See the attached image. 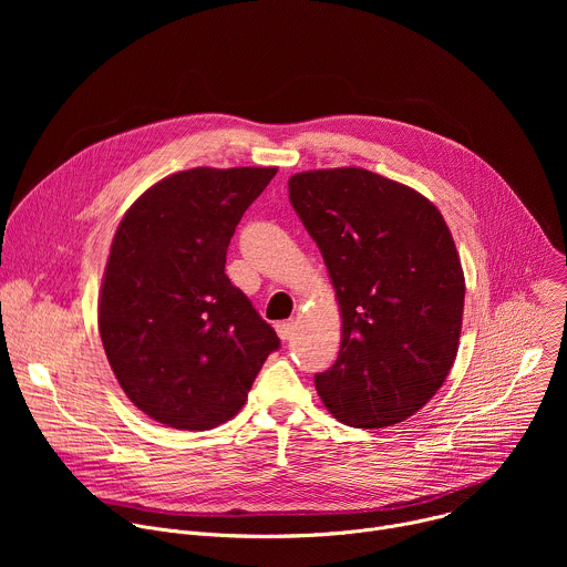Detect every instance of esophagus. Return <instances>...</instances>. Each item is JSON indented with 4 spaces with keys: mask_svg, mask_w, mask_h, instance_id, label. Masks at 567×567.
Masks as SVG:
<instances>
[{
    "mask_svg": "<svg viewBox=\"0 0 567 567\" xmlns=\"http://www.w3.org/2000/svg\"><path fill=\"white\" fill-rule=\"evenodd\" d=\"M276 332H278V337L282 341H289L296 334V322L293 320H282V322H278V326H276Z\"/></svg>",
    "mask_w": 567,
    "mask_h": 567,
    "instance_id": "obj_1",
    "label": "esophagus"
}]
</instances>
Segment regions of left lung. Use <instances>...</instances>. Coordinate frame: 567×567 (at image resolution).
Instances as JSON below:
<instances>
[{
	"label": "left lung",
	"mask_w": 567,
	"mask_h": 567,
	"mask_svg": "<svg viewBox=\"0 0 567 567\" xmlns=\"http://www.w3.org/2000/svg\"><path fill=\"white\" fill-rule=\"evenodd\" d=\"M289 202L343 316L339 359L313 377L322 403L357 429L409 420L449 377L462 330L464 274L442 213L363 168L298 173Z\"/></svg>",
	"instance_id": "left-lung-1"
}]
</instances>
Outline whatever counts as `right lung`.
Listing matches in <instances>:
<instances>
[{"label":"right lung","instance_id":"add662e5","mask_svg":"<svg viewBox=\"0 0 567 567\" xmlns=\"http://www.w3.org/2000/svg\"><path fill=\"white\" fill-rule=\"evenodd\" d=\"M276 173L171 175L116 228L99 298L103 348L127 399L171 429L228 422L280 348L274 328L224 274L235 226Z\"/></svg>","mask_w":567,"mask_h":567}]
</instances>
